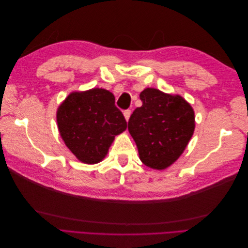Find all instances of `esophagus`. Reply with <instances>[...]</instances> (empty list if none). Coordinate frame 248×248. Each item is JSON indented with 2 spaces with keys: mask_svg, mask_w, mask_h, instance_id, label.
<instances>
[{
  "mask_svg": "<svg viewBox=\"0 0 248 248\" xmlns=\"http://www.w3.org/2000/svg\"><path fill=\"white\" fill-rule=\"evenodd\" d=\"M123 114H124V117H125V119H126V121H128L129 117H130V115H131V110H130V109H125Z\"/></svg>",
  "mask_w": 248,
  "mask_h": 248,
  "instance_id": "esophagus-1",
  "label": "esophagus"
}]
</instances>
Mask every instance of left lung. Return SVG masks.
<instances>
[{
	"mask_svg": "<svg viewBox=\"0 0 248 248\" xmlns=\"http://www.w3.org/2000/svg\"><path fill=\"white\" fill-rule=\"evenodd\" d=\"M142 106L128 121L141 162L164 170L183 153L194 130V112L181 96L147 88L140 95Z\"/></svg>",
	"mask_w": 248,
	"mask_h": 248,
	"instance_id": "8db88e82",
	"label": "left lung"
}]
</instances>
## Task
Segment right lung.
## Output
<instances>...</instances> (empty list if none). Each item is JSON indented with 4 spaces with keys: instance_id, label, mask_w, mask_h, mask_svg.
I'll return each mask as SVG.
<instances>
[{
    "instance_id": "obj_1",
    "label": "right lung",
    "mask_w": 248,
    "mask_h": 248,
    "mask_svg": "<svg viewBox=\"0 0 248 248\" xmlns=\"http://www.w3.org/2000/svg\"><path fill=\"white\" fill-rule=\"evenodd\" d=\"M57 122L65 145L89 164L101 161L115 137L127 127L115 96L99 88L71 93L59 107Z\"/></svg>"
}]
</instances>
